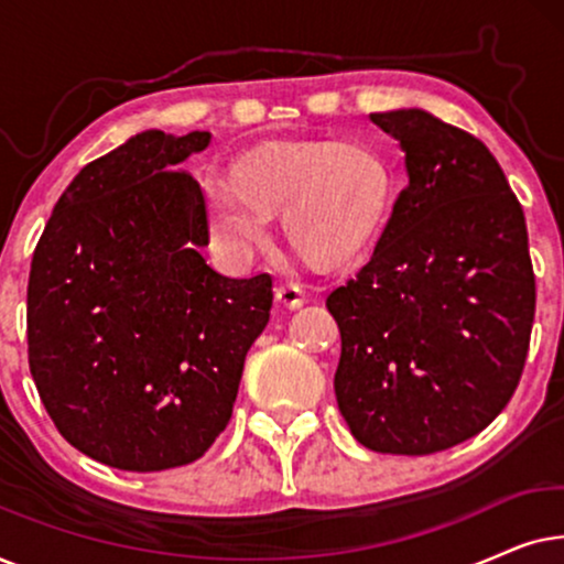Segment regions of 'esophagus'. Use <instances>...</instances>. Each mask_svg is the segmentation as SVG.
Listing matches in <instances>:
<instances>
[{"label": "esophagus", "mask_w": 564, "mask_h": 564, "mask_svg": "<svg viewBox=\"0 0 564 564\" xmlns=\"http://www.w3.org/2000/svg\"><path fill=\"white\" fill-rule=\"evenodd\" d=\"M274 300L276 305L284 307V311H297V307L305 303V295L303 290L295 288V284H280V288L274 290Z\"/></svg>", "instance_id": "1"}]
</instances>
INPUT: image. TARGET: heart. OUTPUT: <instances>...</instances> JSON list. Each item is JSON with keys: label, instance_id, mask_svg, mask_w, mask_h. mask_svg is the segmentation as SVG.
I'll list each match as a JSON object with an SVG mask.
<instances>
[{"label": "heart", "instance_id": "1", "mask_svg": "<svg viewBox=\"0 0 564 564\" xmlns=\"http://www.w3.org/2000/svg\"><path fill=\"white\" fill-rule=\"evenodd\" d=\"M398 197L388 153L365 141L261 143L207 187L215 236L236 253L261 249L269 218L305 264L341 272L365 261L388 230Z\"/></svg>", "mask_w": 564, "mask_h": 564}]
</instances>
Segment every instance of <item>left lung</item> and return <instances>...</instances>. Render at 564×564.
<instances>
[{"label": "left lung", "mask_w": 564, "mask_h": 564, "mask_svg": "<svg viewBox=\"0 0 564 564\" xmlns=\"http://www.w3.org/2000/svg\"><path fill=\"white\" fill-rule=\"evenodd\" d=\"M405 151L408 187L357 276L326 305L354 438L382 454L444 452L519 388L536 282L521 203L488 145L423 110L369 115Z\"/></svg>", "instance_id": "left-lung-1"}]
</instances>
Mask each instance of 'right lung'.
<instances>
[{"label":"right lung","instance_id":"obj_1","mask_svg":"<svg viewBox=\"0 0 564 564\" xmlns=\"http://www.w3.org/2000/svg\"><path fill=\"white\" fill-rule=\"evenodd\" d=\"M210 133L145 130L82 169L35 246L28 361L58 434L128 473L189 465L228 426L272 276L207 267L205 197L180 164Z\"/></svg>","mask_w":564,"mask_h":564}]
</instances>
